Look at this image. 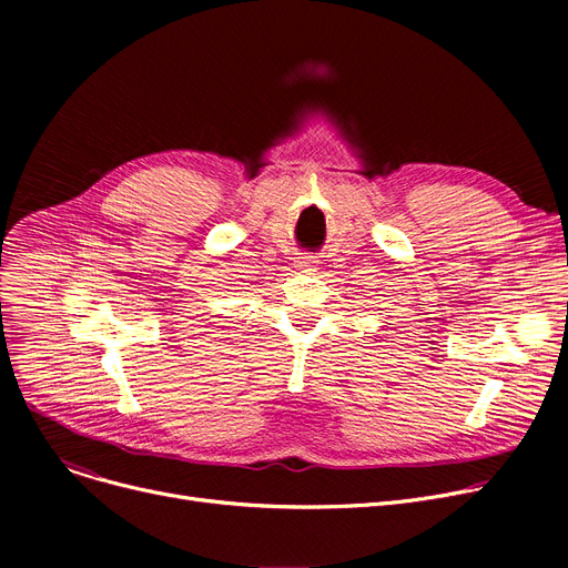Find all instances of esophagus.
Wrapping results in <instances>:
<instances>
[{
  "mask_svg": "<svg viewBox=\"0 0 568 568\" xmlns=\"http://www.w3.org/2000/svg\"><path fill=\"white\" fill-rule=\"evenodd\" d=\"M315 260L313 257H300V268H306V272H313Z\"/></svg>",
  "mask_w": 568,
  "mask_h": 568,
  "instance_id": "34e87169",
  "label": "esophagus"
}]
</instances>
